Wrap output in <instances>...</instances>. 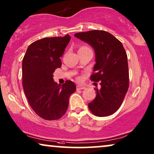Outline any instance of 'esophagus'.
I'll use <instances>...</instances> for the list:
<instances>
[{"label": "esophagus", "mask_w": 154, "mask_h": 154, "mask_svg": "<svg viewBox=\"0 0 154 154\" xmlns=\"http://www.w3.org/2000/svg\"><path fill=\"white\" fill-rule=\"evenodd\" d=\"M85 87H84L83 85H77V90H82V89H85Z\"/></svg>", "instance_id": "34e87169"}]
</instances>
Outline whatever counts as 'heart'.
Segmentation results:
<instances>
[{"label":"heart","mask_w":154,"mask_h":154,"mask_svg":"<svg viewBox=\"0 0 154 154\" xmlns=\"http://www.w3.org/2000/svg\"><path fill=\"white\" fill-rule=\"evenodd\" d=\"M79 49H89L87 46H82L79 48Z\"/></svg>","instance_id":"obj_1"}]
</instances>
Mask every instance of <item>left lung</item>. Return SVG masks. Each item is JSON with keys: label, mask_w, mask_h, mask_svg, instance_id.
Here are the masks:
<instances>
[{"label": "left lung", "mask_w": 154, "mask_h": 154, "mask_svg": "<svg viewBox=\"0 0 154 154\" xmlns=\"http://www.w3.org/2000/svg\"><path fill=\"white\" fill-rule=\"evenodd\" d=\"M75 37L93 47L96 64L91 80L100 82L89 108L96 116H108L120 107L129 88L128 56L122 43L105 31L76 33Z\"/></svg>", "instance_id": "obj_1"}]
</instances>
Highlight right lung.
<instances>
[{
  "instance_id": "right-lung-1",
  "label": "right lung",
  "mask_w": 154,
  "mask_h": 154,
  "mask_svg": "<svg viewBox=\"0 0 154 154\" xmlns=\"http://www.w3.org/2000/svg\"><path fill=\"white\" fill-rule=\"evenodd\" d=\"M63 37L44 38L29 45L22 60V87L34 112L47 120L60 118L68 107L69 98L76 86L67 80L62 85L53 80L55 69L61 67L60 57L70 40Z\"/></svg>"
}]
</instances>
